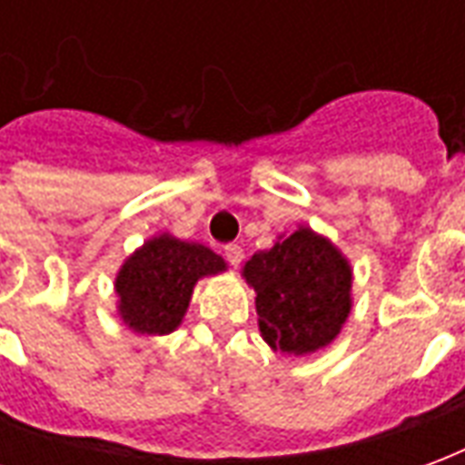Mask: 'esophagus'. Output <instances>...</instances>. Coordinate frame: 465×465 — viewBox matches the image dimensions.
<instances>
[{
    "instance_id": "1",
    "label": "esophagus",
    "mask_w": 465,
    "mask_h": 465,
    "mask_svg": "<svg viewBox=\"0 0 465 465\" xmlns=\"http://www.w3.org/2000/svg\"><path fill=\"white\" fill-rule=\"evenodd\" d=\"M223 253H226V259H229L232 266H239V263L243 262V249L239 243H229V246L223 249Z\"/></svg>"
}]
</instances>
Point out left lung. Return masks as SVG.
Returning a JSON list of instances; mask_svg holds the SVG:
<instances>
[{
	"label": "left lung",
	"instance_id": "left-lung-1",
	"mask_svg": "<svg viewBox=\"0 0 465 465\" xmlns=\"http://www.w3.org/2000/svg\"><path fill=\"white\" fill-rule=\"evenodd\" d=\"M242 276L256 292L262 339L286 356L329 346L353 306L351 262L331 239L303 223L276 236L272 249L253 253Z\"/></svg>",
	"mask_w": 465,
	"mask_h": 465
}]
</instances>
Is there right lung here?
<instances>
[{"label":"right lung","mask_w":465,"mask_h":465,"mask_svg":"<svg viewBox=\"0 0 465 465\" xmlns=\"http://www.w3.org/2000/svg\"><path fill=\"white\" fill-rule=\"evenodd\" d=\"M222 272L226 262L209 246L156 233L124 259L114 279L116 313L129 331L166 336L182 326L196 282Z\"/></svg>","instance_id":"obj_1"}]
</instances>
